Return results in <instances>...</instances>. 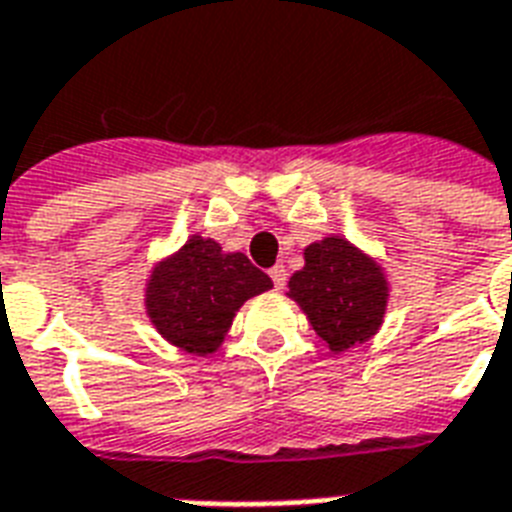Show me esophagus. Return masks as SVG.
Returning <instances> with one entry per match:
<instances>
[{
  "mask_svg": "<svg viewBox=\"0 0 512 512\" xmlns=\"http://www.w3.org/2000/svg\"><path fill=\"white\" fill-rule=\"evenodd\" d=\"M268 273H271L273 287H276V289H281V287H284V284H287V268H284V265H273V268Z\"/></svg>",
  "mask_w": 512,
  "mask_h": 512,
  "instance_id": "obj_1",
  "label": "esophagus"
}]
</instances>
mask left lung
Masks as SVG:
<instances>
[{
	"label": "left lung",
	"instance_id": "8db88e82",
	"mask_svg": "<svg viewBox=\"0 0 512 512\" xmlns=\"http://www.w3.org/2000/svg\"><path fill=\"white\" fill-rule=\"evenodd\" d=\"M289 297L300 303L316 335L340 353L377 332L388 287L369 257L329 236L305 249V268L289 279Z\"/></svg>",
	"mask_w": 512,
	"mask_h": 512
}]
</instances>
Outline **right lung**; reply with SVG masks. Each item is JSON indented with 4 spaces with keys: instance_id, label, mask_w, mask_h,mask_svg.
<instances>
[{
    "instance_id": "obj_1",
    "label": "right lung",
    "mask_w": 512,
    "mask_h": 512,
    "mask_svg": "<svg viewBox=\"0 0 512 512\" xmlns=\"http://www.w3.org/2000/svg\"><path fill=\"white\" fill-rule=\"evenodd\" d=\"M268 273L247 255H225L212 239L193 236L162 263L148 284V313L159 335L172 345L207 356L220 348L244 300L271 289Z\"/></svg>"
}]
</instances>
